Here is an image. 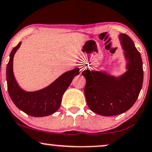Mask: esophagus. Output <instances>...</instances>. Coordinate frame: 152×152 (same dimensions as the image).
<instances>
[{
    "instance_id": "34e87169",
    "label": "esophagus",
    "mask_w": 152,
    "mask_h": 152,
    "mask_svg": "<svg viewBox=\"0 0 152 152\" xmlns=\"http://www.w3.org/2000/svg\"><path fill=\"white\" fill-rule=\"evenodd\" d=\"M80 68H81V71H83V69H84V67L83 66H81L80 67Z\"/></svg>"
}]
</instances>
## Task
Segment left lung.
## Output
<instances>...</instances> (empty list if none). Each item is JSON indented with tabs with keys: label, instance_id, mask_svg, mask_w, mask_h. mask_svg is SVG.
Segmentation results:
<instances>
[{
	"label": "left lung",
	"instance_id": "1",
	"mask_svg": "<svg viewBox=\"0 0 152 152\" xmlns=\"http://www.w3.org/2000/svg\"><path fill=\"white\" fill-rule=\"evenodd\" d=\"M127 60V69L119 77L103 71H83L84 93L89 108L103 116H113L127 111L134 105L143 83L144 71L140 53L128 35H119Z\"/></svg>",
	"mask_w": 152,
	"mask_h": 152
}]
</instances>
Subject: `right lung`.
Returning a JSON list of instances; mask_svg holds the SVG:
<instances>
[{"label": "right lung", "instance_id": "right-lung-1", "mask_svg": "<svg viewBox=\"0 0 152 152\" xmlns=\"http://www.w3.org/2000/svg\"><path fill=\"white\" fill-rule=\"evenodd\" d=\"M20 45L21 42L12 49L7 65L6 79L9 96L15 105L29 115L33 117L50 115L59 108L62 96L73 78L79 74V69L76 68L65 72L45 88L33 92H27L18 86L12 70L14 55Z\"/></svg>", "mask_w": 152, "mask_h": 152}]
</instances>
